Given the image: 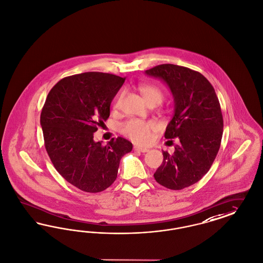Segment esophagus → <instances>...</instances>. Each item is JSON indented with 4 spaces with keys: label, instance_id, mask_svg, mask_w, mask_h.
<instances>
[{
    "label": "esophagus",
    "instance_id": "obj_1",
    "mask_svg": "<svg viewBox=\"0 0 263 263\" xmlns=\"http://www.w3.org/2000/svg\"><path fill=\"white\" fill-rule=\"evenodd\" d=\"M134 149L136 150V151H139V152H147V151H149V149L147 148V147H142V146H134Z\"/></svg>",
    "mask_w": 263,
    "mask_h": 263
}]
</instances>
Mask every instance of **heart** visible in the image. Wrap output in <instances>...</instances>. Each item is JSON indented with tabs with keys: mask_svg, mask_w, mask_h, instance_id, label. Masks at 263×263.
I'll return each instance as SVG.
<instances>
[{
	"mask_svg": "<svg viewBox=\"0 0 263 263\" xmlns=\"http://www.w3.org/2000/svg\"><path fill=\"white\" fill-rule=\"evenodd\" d=\"M139 91L144 97L147 103L160 102L163 97V94L160 88L154 84L150 83H143L139 86ZM121 98L119 95L115 104H118ZM157 129V125L152 121H143L138 119H132L126 122L122 126V133L126 137L130 138L137 143H146L151 138V135L153 132Z\"/></svg>",
	"mask_w": 263,
	"mask_h": 263,
	"instance_id": "1",
	"label": "heart"
}]
</instances>
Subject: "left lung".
I'll return each mask as SVG.
<instances>
[{"label": "left lung", "instance_id": "1", "mask_svg": "<svg viewBox=\"0 0 263 263\" xmlns=\"http://www.w3.org/2000/svg\"><path fill=\"white\" fill-rule=\"evenodd\" d=\"M165 81L171 90L175 112L165 138L178 137L179 145L154 174L156 182L170 190H183L197 183L216 158L223 135V116L211 83L200 72L172 64L145 70Z\"/></svg>", "mask_w": 263, "mask_h": 263}]
</instances>
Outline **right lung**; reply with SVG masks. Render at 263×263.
Here are the masks:
<instances>
[{"label": "right lung", "mask_w": 263, "mask_h": 263, "mask_svg": "<svg viewBox=\"0 0 263 263\" xmlns=\"http://www.w3.org/2000/svg\"><path fill=\"white\" fill-rule=\"evenodd\" d=\"M125 80L83 72L60 80L46 98L40 116L46 151L59 174L80 191L95 194L109 187L122 157L133 149L132 142L121 137L105 146L93 140Z\"/></svg>", "instance_id": "1"}]
</instances>
